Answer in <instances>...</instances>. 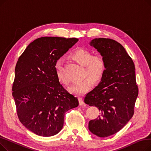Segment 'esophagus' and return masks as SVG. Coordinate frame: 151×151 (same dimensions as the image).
I'll return each mask as SVG.
<instances>
[{"mask_svg": "<svg viewBox=\"0 0 151 151\" xmlns=\"http://www.w3.org/2000/svg\"><path fill=\"white\" fill-rule=\"evenodd\" d=\"M78 99H79V102H80V105H84V101L83 100V99H82L81 97H80Z\"/></svg>", "mask_w": 151, "mask_h": 151, "instance_id": "34e87169", "label": "esophagus"}]
</instances>
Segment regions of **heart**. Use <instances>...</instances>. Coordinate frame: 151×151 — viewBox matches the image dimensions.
Instances as JSON below:
<instances>
[{
    "label": "heart",
    "instance_id": "1",
    "mask_svg": "<svg viewBox=\"0 0 151 151\" xmlns=\"http://www.w3.org/2000/svg\"><path fill=\"white\" fill-rule=\"evenodd\" d=\"M73 58L80 64L84 66L83 77L89 76L95 81H100L104 76L106 64L104 58L101 55H92V52L84 48H79L72 54ZM55 70L59 81L65 85L69 83L68 78L63 73V60H57ZM92 86V81L89 78H85L80 81L73 84L69 91L76 95H83L89 91Z\"/></svg>",
    "mask_w": 151,
    "mask_h": 151
}]
</instances>
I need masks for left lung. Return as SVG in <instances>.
<instances>
[{
	"instance_id": "8db88e82",
	"label": "left lung",
	"mask_w": 151,
	"mask_h": 151,
	"mask_svg": "<svg viewBox=\"0 0 151 151\" xmlns=\"http://www.w3.org/2000/svg\"><path fill=\"white\" fill-rule=\"evenodd\" d=\"M90 45L104 58L106 70L99 85L86 95L85 104L99 108L100 114L89 122V129L99 137L121 130L134 114L138 95L134 64L121 44L114 40L95 38Z\"/></svg>"
}]
</instances>
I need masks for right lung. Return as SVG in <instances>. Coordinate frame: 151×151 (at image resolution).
<instances>
[{
	"label": "right lung",
	"instance_id": "obj_1",
	"mask_svg": "<svg viewBox=\"0 0 151 151\" xmlns=\"http://www.w3.org/2000/svg\"><path fill=\"white\" fill-rule=\"evenodd\" d=\"M78 39L38 38L20 55L12 86L17 115L32 132L51 137L63 127L65 113L79 105L59 83L55 63Z\"/></svg>",
	"mask_w": 151,
	"mask_h": 151
}]
</instances>
